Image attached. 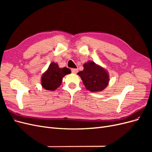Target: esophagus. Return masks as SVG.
<instances>
[{"label":"esophagus","instance_id":"esophagus-1","mask_svg":"<svg viewBox=\"0 0 152 152\" xmlns=\"http://www.w3.org/2000/svg\"><path fill=\"white\" fill-rule=\"evenodd\" d=\"M72 72L73 73H77L78 72V69L77 68H72Z\"/></svg>","mask_w":152,"mask_h":152}]
</instances>
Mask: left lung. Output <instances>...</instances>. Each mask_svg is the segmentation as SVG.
I'll return each mask as SVG.
<instances>
[{
  "label": "left lung",
  "instance_id": "obj_1",
  "mask_svg": "<svg viewBox=\"0 0 152 152\" xmlns=\"http://www.w3.org/2000/svg\"><path fill=\"white\" fill-rule=\"evenodd\" d=\"M87 90L97 92L103 90L107 86L109 77L104 68L89 61L84 65V70L78 73Z\"/></svg>",
  "mask_w": 152,
  "mask_h": 152
}]
</instances>
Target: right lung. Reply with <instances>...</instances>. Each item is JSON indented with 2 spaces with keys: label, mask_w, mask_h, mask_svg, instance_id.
I'll use <instances>...</instances> for the list:
<instances>
[{
  "label": "right lung",
  "mask_w": 152,
  "mask_h": 152,
  "mask_svg": "<svg viewBox=\"0 0 152 152\" xmlns=\"http://www.w3.org/2000/svg\"><path fill=\"white\" fill-rule=\"evenodd\" d=\"M71 73L70 69L64 67L60 68L57 63H51L42 77V86L46 90H56L61 84L63 77Z\"/></svg>",
  "instance_id": "obj_1"
}]
</instances>
